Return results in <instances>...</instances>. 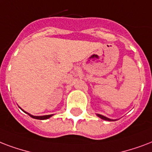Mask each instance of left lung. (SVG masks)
<instances>
[{"instance_id": "left-lung-1", "label": "left lung", "mask_w": 152, "mask_h": 152, "mask_svg": "<svg viewBox=\"0 0 152 152\" xmlns=\"http://www.w3.org/2000/svg\"><path fill=\"white\" fill-rule=\"evenodd\" d=\"M97 116H98V117H100V118H101V119H102V120H104V121H113V120H112V119H109V118H108V117H106V116H102V115H101V114H97Z\"/></svg>"}]
</instances>
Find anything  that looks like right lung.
I'll use <instances>...</instances> for the list:
<instances>
[{"label": "right lung", "mask_w": 152, "mask_h": 152, "mask_svg": "<svg viewBox=\"0 0 152 152\" xmlns=\"http://www.w3.org/2000/svg\"><path fill=\"white\" fill-rule=\"evenodd\" d=\"M22 110H23V109H22ZM23 112H24V113H26L27 114H28V115L31 116V117H32V118L37 119V120H46V119L50 118V116H52V114H51V115H45V116H33V115H31V114L28 113H27V112H25V111H23Z\"/></svg>", "instance_id": "obj_1"}]
</instances>
